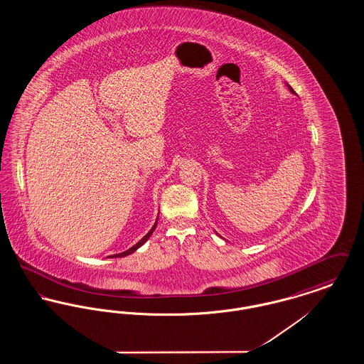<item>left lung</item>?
Returning <instances> with one entry per match:
<instances>
[{
  "label": "left lung",
  "mask_w": 364,
  "mask_h": 364,
  "mask_svg": "<svg viewBox=\"0 0 364 364\" xmlns=\"http://www.w3.org/2000/svg\"><path fill=\"white\" fill-rule=\"evenodd\" d=\"M287 86H288V88H289V91H291V92H292V94H294V95H296V92H294V88H292V87L289 86V85H288V83H287Z\"/></svg>",
  "instance_id": "left-lung-1"
}]
</instances>
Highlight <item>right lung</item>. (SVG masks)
<instances>
[{"label":"right lung","mask_w":364,"mask_h":364,"mask_svg":"<svg viewBox=\"0 0 364 364\" xmlns=\"http://www.w3.org/2000/svg\"><path fill=\"white\" fill-rule=\"evenodd\" d=\"M156 221H158V218H156ZM156 224H154V225H153V228H151V229H150V232H149V233H147V235H146V236H144V237H143V239H140V240H139V242H136V244H135V245H134V247H131V248H129V250H127V251H124V252H120V254H116V255H110V257H112V258H122V257H127V255H129V254H132V252H135V251H136V250H138L139 247H141V245H143V244H144V242H147V240H149V237H150V236H151V235H153V232H154V229H156Z\"/></svg>","instance_id":"1"}]
</instances>
